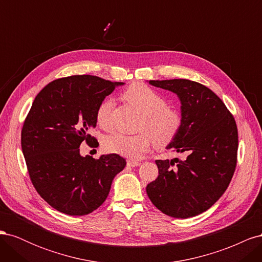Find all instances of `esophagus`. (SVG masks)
Here are the masks:
<instances>
[{"instance_id":"1","label":"esophagus","mask_w":262,"mask_h":262,"mask_svg":"<svg viewBox=\"0 0 262 262\" xmlns=\"http://www.w3.org/2000/svg\"><path fill=\"white\" fill-rule=\"evenodd\" d=\"M140 162L138 161H126V165L129 166V167H137V166H140Z\"/></svg>"}]
</instances>
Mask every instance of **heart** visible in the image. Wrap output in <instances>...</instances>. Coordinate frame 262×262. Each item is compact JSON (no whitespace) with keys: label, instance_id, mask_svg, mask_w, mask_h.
Segmentation results:
<instances>
[{"label":"heart","instance_id":"heart-1","mask_svg":"<svg viewBox=\"0 0 262 262\" xmlns=\"http://www.w3.org/2000/svg\"><path fill=\"white\" fill-rule=\"evenodd\" d=\"M123 97L143 115L140 130L145 132L133 136L121 132L110 134L104 142L108 152L138 160L149 149L153 140L158 146H164L177 136L182 123L181 114L167 106V100L160 93L138 83L128 87ZM113 106L112 99H104L96 109V121L102 129H109Z\"/></svg>","mask_w":262,"mask_h":262}]
</instances>
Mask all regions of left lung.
<instances>
[{
  "mask_svg": "<svg viewBox=\"0 0 262 262\" xmlns=\"http://www.w3.org/2000/svg\"><path fill=\"white\" fill-rule=\"evenodd\" d=\"M180 100L182 123L166 146L184 160L155 161L158 177L146 187L155 207L168 216L188 219L210 209L234 175L238 133L234 117L207 86L193 81H148Z\"/></svg>",
  "mask_w": 262,
  "mask_h": 262,
  "instance_id": "left-lung-1",
  "label": "left lung"
}]
</instances>
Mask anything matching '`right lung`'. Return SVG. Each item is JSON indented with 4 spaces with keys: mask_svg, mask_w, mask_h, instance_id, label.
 <instances>
[{
    "mask_svg": "<svg viewBox=\"0 0 262 262\" xmlns=\"http://www.w3.org/2000/svg\"><path fill=\"white\" fill-rule=\"evenodd\" d=\"M122 82L74 75L49 83L39 93L21 129V149L37 192L59 212L86 215L105 202L113 180L126 165L118 154L82 156L96 126V109Z\"/></svg>",
    "mask_w": 262,
    "mask_h": 262,
    "instance_id": "obj_1",
    "label": "right lung"
}]
</instances>
